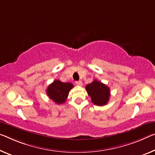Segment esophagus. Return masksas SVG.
I'll return each instance as SVG.
<instances>
[{
	"label": "esophagus",
	"mask_w": 155,
	"mask_h": 155,
	"mask_svg": "<svg viewBox=\"0 0 155 155\" xmlns=\"http://www.w3.org/2000/svg\"><path fill=\"white\" fill-rule=\"evenodd\" d=\"M75 84H77L78 86H82V81H76Z\"/></svg>",
	"instance_id": "1"
}]
</instances>
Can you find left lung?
<instances>
[{
  "label": "left lung",
  "instance_id": "obj_1",
  "mask_svg": "<svg viewBox=\"0 0 155 155\" xmlns=\"http://www.w3.org/2000/svg\"><path fill=\"white\" fill-rule=\"evenodd\" d=\"M88 95L91 97L93 103L97 106H104L107 103L110 96V89L103 83L97 80L86 86Z\"/></svg>",
  "mask_w": 155,
  "mask_h": 155
}]
</instances>
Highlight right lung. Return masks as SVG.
I'll list each match as a JSON object with an SVG mask.
<instances>
[{"instance_id": "right-lung-1", "label": "right lung", "mask_w": 155, "mask_h": 155, "mask_svg": "<svg viewBox=\"0 0 155 155\" xmlns=\"http://www.w3.org/2000/svg\"><path fill=\"white\" fill-rule=\"evenodd\" d=\"M73 87V84L71 83H65L56 80L48 87L46 94L55 103L62 104L66 102L68 93Z\"/></svg>"}]
</instances>
